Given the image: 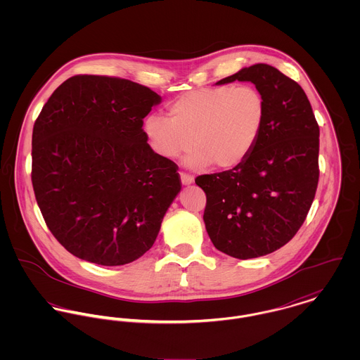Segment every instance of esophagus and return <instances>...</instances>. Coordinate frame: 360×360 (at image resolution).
<instances>
[{"label": "esophagus", "instance_id": "esophagus-1", "mask_svg": "<svg viewBox=\"0 0 360 360\" xmlns=\"http://www.w3.org/2000/svg\"><path fill=\"white\" fill-rule=\"evenodd\" d=\"M180 179H181V183L184 186H188V184H191L194 181V177L191 174H188V173H184V172H180Z\"/></svg>", "mask_w": 360, "mask_h": 360}]
</instances>
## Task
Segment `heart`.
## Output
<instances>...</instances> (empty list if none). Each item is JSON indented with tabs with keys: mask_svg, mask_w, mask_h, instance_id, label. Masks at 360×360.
I'll return each mask as SVG.
<instances>
[{
	"mask_svg": "<svg viewBox=\"0 0 360 360\" xmlns=\"http://www.w3.org/2000/svg\"><path fill=\"white\" fill-rule=\"evenodd\" d=\"M167 113L169 119L154 113L144 123L158 154L174 159L193 147L190 165L230 169L254 150L266 103L254 86H219L180 96L169 103Z\"/></svg>",
	"mask_w": 360,
	"mask_h": 360,
	"instance_id": "b5f03b06",
	"label": "heart"
}]
</instances>
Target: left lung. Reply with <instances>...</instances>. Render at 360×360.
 Listing matches in <instances>:
<instances>
[{
  "label": "left lung",
  "instance_id": "8db88e82",
  "mask_svg": "<svg viewBox=\"0 0 360 360\" xmlns=\"http://www.w3.org/2000/svg\"><path fill=\"white\" fill-rule=\"evenodd\" d=\"M251 82L266 117L251 154L236 167L195 179L206 194L204 221L213 245L237 259L274 252L304 224L319 183V124L302 87L257 63L221 79Z\"/></svg>",
  "mask_w": 360,
  "mask_h": 360
}]
</instances>
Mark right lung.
Listing matches in <instances>:
<instances>
[{
    "instance_id": "add662e5",
    "label": "right lung",
    "mask_w": 360,
    "mask_h": 360,
    "mask_svg": "<svg viewBox=\"0 0 360 360\" xmlns=\"http://www.w3.org/2000/svg\"><path fill=\"white\" fill-rule=\"evenodd\" d=\"M160 97L131 80L76 75L43 106L32 183L47 227L83 260L120 266L153 245L181 190L177 165L150 147L144 117Z\"/></svg>"
}]
</instances>
